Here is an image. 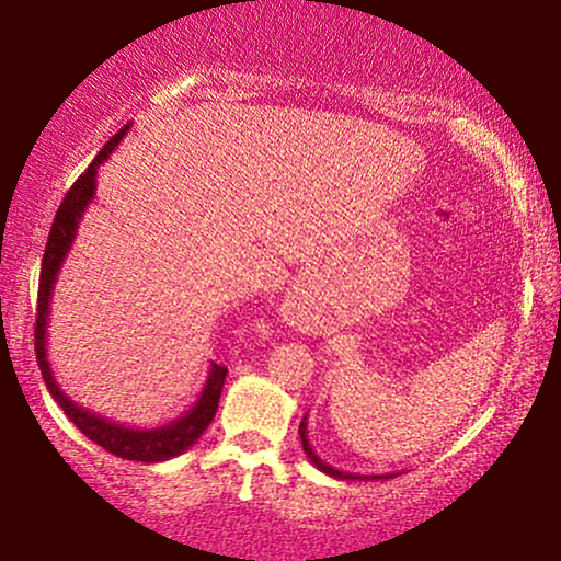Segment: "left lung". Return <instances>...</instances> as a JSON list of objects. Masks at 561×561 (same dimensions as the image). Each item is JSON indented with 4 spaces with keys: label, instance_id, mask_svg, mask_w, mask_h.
I'll use <instances>...</instances> for the list:
<instances>
[{
    "label": "left lung",
    "instance_id": "obj_1",
    "mask_svg": "<svg viewBox=\"0 0 561 561\" xmlns=\"http://www.w3.org/2000/svg\"><path fill=\"white\" fill-rule=\"evenodd\" d=\"M306 424H309V421H306V416H304L301 426H298V434H301V447L306 451V457L311 459V465L317 467V470L324 472V474H329V478H336V480H390V478H396V474H398V472H388V474H355V472L336 470V467L327 465L324 459H321L317 451H313V447L309 444V428H306Z\"/></svg>",
    "mask_w": 561,
    "mask_h": 561
}]
</instances>
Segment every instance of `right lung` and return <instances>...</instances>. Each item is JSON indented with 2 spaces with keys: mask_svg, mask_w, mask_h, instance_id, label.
Wrapping results in <instances>:
<instances>
[{
  "mask_svg": "<svg viewBox=\"0 0 561 561\" xmlns=\"http://www.w3.org/2000/svg\"><path fill=\"white\" fill-rule=\"evenodd\" d=\"M129 125L119 129L110 142L99 150L87 171L79 175V181L73 183L64 202H60L56 219H53L48 242H45L43 252V267H41V286H37V317H35V355L37 367H41L45 388L50 390L53 401H56L68 419L81 428V434H87L91 442L112 451L114 457L133 459V462H165V459L179 457L181 451H186L191 444H196L198 436L206 432V426L214 421V413L219 409V396L225 388L227 367L211 363L209 378L204 382L202 396L191 409L179 416L171 424L158 426V428H133L117 421H110L99 416L94 411L81 409L79 403L71 401L60 386L53 378V367L48 363V317H50V301L53 290H56V280L60 267H64L68 252L73 248L76 232H79L83 211L89 209V204L94 202L96 194V173L99 165L112 156L122 137L127 135Z\"/></svg>",
  "mask_w": 561,
  "mask_h": 561,
  "instance_id": "right-lung-1",
  "label": "right lung"
}]
</instances>
